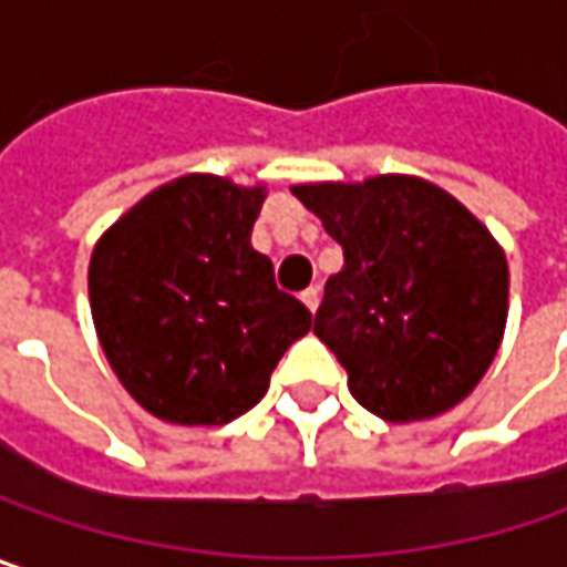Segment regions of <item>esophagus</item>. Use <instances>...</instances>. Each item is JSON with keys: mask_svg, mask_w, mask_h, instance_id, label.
<instances>
[{"mask_svg": "<svg viewBox=\"0 0 567 567\" xmlns=\"http://www.w3.org/2000/svg\"><path fill=\"white\" fill-rule=\"evenodd\" d=\"M301 301L308 305V311L315 315L317 305H320V288H308V291H301Z\"/></svg>", "mask_w": 567, "mask_h": 567, "instance_id": "obj_1", "label": "esophagus"}]
</instances>
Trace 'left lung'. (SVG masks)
Instances as JSON below:
<instances>
[{"instance_id":"obj_1","label":"left lung","mask_w":567,"mask_h":567,"mask_svg":"<svg viewBox=\"0 0 567 567\" xmlns=\"http://www.w3.org/2000/svg\"><path fill=\"white\" fill-rule=\"evenodd\" d=\"M343 247L315 333L352 398L411 423L455 408L482 382L507 323V259L478 217L414 176L291 188Z\"/></svg>"}]
</instances>
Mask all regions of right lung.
Listing matches in <instances>:
<instances>
[{"label":"right lung","instance_id":"add662e5","mask_svg":"<svg viewBox=\"0 0 567 567\" xmlns=\"http://www.w3.org/2000/svg\"><path fill=\"white\" fill-rule=\"evenodd\" d=\"M266 192L192 173L141 198L95 244L89 305L121 384L153 416L220 426L269 388L311 311L250 247Z\"/></svg>","mask_w":567,"mask_h":567}]
</instances>
